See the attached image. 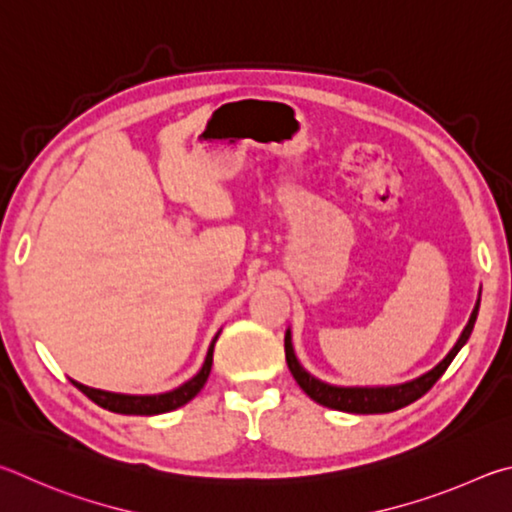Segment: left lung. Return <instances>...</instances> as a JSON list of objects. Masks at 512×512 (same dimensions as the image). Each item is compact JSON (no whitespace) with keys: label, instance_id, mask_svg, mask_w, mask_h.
Returning a JSON list of instances; mask_svg holds the SVG:
<instances>
[{"label":"left lung","instance_id":"left-lung-1","mask_svg":"<svg viewBox=\"0 0 512 512\" xmlns=\"http://www.w3.org/2000/svg\"><path fill=\"white\" fill-rule=\"evenodd\" d=\"M477 315H479V301H477V306H474L468 326H465L463 335L459 337V342H456L450 355H447L445 360L436 366V369L425 373L423 378L407 382V384H398V387H378V389L330 387V384L312 378V375L303 371L301 364L297 362V355H294L292 342H290V330L285 333V360H288L290 373L294 375V380H297L299 387L306 391L312 400L319 402V405H324L328 409H337V411H348V414H389V411L402 409V407L411 405V402H416L418 398H423L425 393L434 387L438 378H441V375L447 371V366L452 364L456 353H459L463 344L470 339Z\"/></svg>","mask_w":512,"mask_h":512}]
</instances>
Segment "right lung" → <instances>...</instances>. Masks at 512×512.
<instances>
[{"instance_id":"1","label":"right lung","mask_w":512,"mask_h":512,"mask_svg":"<svg viewBox=\"0 0 512 512\" xmlns=\"http://www.w3.org/2000/svg\"><path fill=\"white\" fill-rule=\"evenodd\" d=\"M218 339V335H215ZM209 346V353H206V360L202 371L195 375L193 380H188L182 387L168 393H161V396H123V393H110V391H101V389H92L85 387V384L74 382L76 387L85 393V396L96 402L98 407H103L107 411H114V414H125V416H157V414H166V411H173L177 407L186 405L188 400H193L200 389L204 387L206 378L211 373V364H213V344Z\"/></svg>"}]
</instances>
